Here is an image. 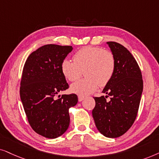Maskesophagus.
I'll return each instance as SVG.
<instances>
[{"label": "esophagus", "instance_id": "34e87169", "mask_svg": "<svg viewBox=\"0 0 159 159\" xmlns=\"http://www.w3.org/2000/svg\"><path fill=\"white\" fill-rule=\"evenodd\" d=\"M84 99H85V97L84 96H82V95H79L78 96V101L79 102H82Z\"/></svg>", "mask_w": 159, "mask_h": 159}]
</instances>
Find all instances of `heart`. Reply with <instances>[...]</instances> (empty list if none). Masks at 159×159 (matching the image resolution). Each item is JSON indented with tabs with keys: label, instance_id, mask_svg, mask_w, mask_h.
Listing matches in <instances>:
<instances>
[{
	"label": "heart",
	"instance_id": "1",
	"mask_svg": "<svg viewBox=\"0 0 159 159\" xmlns=\"http://www.w3.org/2000/svg\"><path fill=\"white\" fill-rule=\"evenodd\" d=\"M73 61L65 59L61 69L70 81L78 80L84 73L86 77L71 86L72 92L81 95L94 92L100 86H105L113 77L116 60L113 53L102 48L85 46L73 55Z\"/></svg>",
	"mask_w": 159,
	"mask_h": 159
}]
</instances>
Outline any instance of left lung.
Here are the masks:
<instances>
[{"instance_id":"obj_1","label":"left lung","mask_w":159,"mask_h":159,"mask_svg":"<svg viewBox=\"0 0 159 159\" xmlns=\"http://www.w3.org/2000/svg\"><path fill=\"white\" fill-rule=\"evenodd\" d=\"M116 60V68L102 92L94 97L92 116L102 134L110 138L121 136L129 129L138 112L143 81L137 61L127 48L116 42H107ZM111 99L107 101L106 98Z\"/></svg>"}]
</instances>
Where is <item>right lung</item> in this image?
<instances>
[{
	"mask_svg": "<svg viewBox=\"0 0 159 159\" xmlns=\"http://www.w3.org/2000/svg\"><path fill=\"white\" fill-rule=\"evenodd\" d=\"M71 46L47 44L31 53L25 62L20 98L30 125L38 134L54 139L70 125L69 109L78 102L75 94L59 95L68 89L61 65Z\"/></svg>",
	"mask_w": 159,
	"mask_h": 159,
	"instance_id": "right-lung-1",
	"label": "right lung"
}]
</instances>
